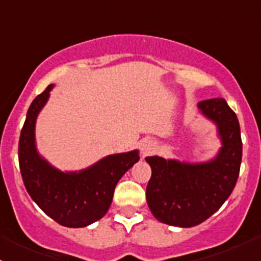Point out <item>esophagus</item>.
Masks as SVG:
<instances>
[{"label":"esophagus","instance_id":"obj_1","mask_svg":"<svg viewBox=\"0 0 261 261\" xmlns=\"http://www.w3.org/2000/svg\"><path fill=\"white\" fill-rule=\"evenodd\" d=\"M154 149L155 145L151 141H144V143L141 144V154H143V156H146V155L150 154Z\"/></svg>","mask_w":261,"mask_h":261}]
</instances>
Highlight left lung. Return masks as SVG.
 Masks as SVG:
<instances>
[{
	"label": "left lung",
	"instance_id": "1",
	"mask_svg": "<svg viewBox=\"0 0 261 261\" xmlns=\"http://www.w3.org/2000/svg\"><path fill=\"white\" fill-rule=\"evenodd\" d=\"M198 111L217 128L221 147L213 159L188 163L145 158L151 167L147 206L158 221L177 227H193L211 217L232 193L240 172L243 143L235 112L223 98L199 102Z\"/></svg>",
	"mask_w": 261,
	"mask_h": 261
}]
</instances>
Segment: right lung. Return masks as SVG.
<instances>
[{"mask_svg":"<svg viewBox=\"0 0 261 261\" xmlns=\"http://www.w3.org/2000/svg\"><path fill=\"white\" fill-rule=\"evenodd\" d=\"M54 84L36 96L29 107L18 141V164L26 191L49 217L65 227H86L101 220L112 203L115 187L139 162V150L107 155L86 169L62 172L36 149V118Z\"/></svg>","mask_w":261,"mask_h":261,"instance_id":"obj_1","label":"right lung"}]
</instances>
